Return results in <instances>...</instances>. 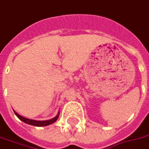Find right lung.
Here are the masks:
<instances>
[{
  "label": "right lung",
  "instance_id": "right-lung-1",
  "mask_svg": "<svg viewBox=\"0 0 149 149\" xmlns=\"http://www.w3.org/2000/svg\"><path fill=\"white\" fill-rule=\"evenodd\" d=\"M15 115L17 116L18 118L20 119L21 120H22L26 124H29L30 125H33V126H38V127H41V126H47V125H52L54 122L56 121V120L59 117V113L54 118L51 119V120H30V119L25 118L24 116H21V115H19L17 112H16L14 111Z\"/></svg>",
  "mask_w": 149,
  "mask_h": 149
}]
</instances>
